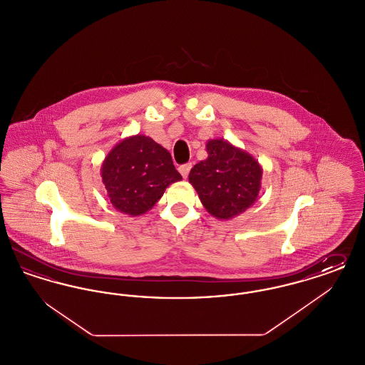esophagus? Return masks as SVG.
<instances>
[{"mask_svg":"<svg viewBox=\"0 0 365 365\" xmlns=\"http://www.w3.org/2000/svg\"><path fill=\"white\" fill-rule=\"evenodd\" d=\"M191 170V164L189 163V164H183V165H180L179 167V173L182 174V176L186 179L187 178V175H189V173H190Z\"/></svg>","mask_w":365,"mask_h":365,"instance_id":"34e87169","label":"esophagus"}]
</instances>
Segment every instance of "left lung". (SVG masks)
Listing matches in <instances>:
<instances>
[{
    "label": "left lung",
    "mask_w": 365,
    "mask_h": 365,
    "mask_svg": "<svg viewBox=\"0 0 365 365\" xmlns=\"http://www.w3.org/2000/svg\"><path fill=\"white\" fill-rule=\"evenodd\" d=\"M205 148L208 158L191 168L189 182L209 215L231 220L257 201L262 168L250 153L226 139H209Z\"/></svg>",
    "instance_id": "obj_1"
}]
</instances>
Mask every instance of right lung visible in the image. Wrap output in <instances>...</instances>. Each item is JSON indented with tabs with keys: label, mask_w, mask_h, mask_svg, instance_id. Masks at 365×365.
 <instances>
[{
	"label": "right lung",
	"mask_w": 365,
	"mask_h": 365,
	"mask_svg": "<svg viewBox=\"0 0 365 365\" xmlns=\"http://www.w3.org/2000/svg\"><path fill=\"white\" fill-rule=\"evenodd\" d=\"M101 178L112 207L133 217L153 208L165 189L182 179L170 152L140 134L122 139L109 150Z\"/></svg>",
	"instance_id": "1"
}]
</instances>
